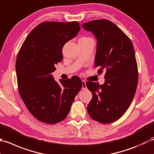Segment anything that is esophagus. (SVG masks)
Segmentation results:
<instances>
[{
  "label": "esophagus",
  "mask_w": 154,
  "mask_h": 154,
  "mask_svg": "<svg viewBox=\"0 0 154 154\" xmlns=\"http://www.w3.org/2000/svg\"><path fill=\"white\" fill-rule=\"evenodd\" d=\"M82 90H86V81L85 80H82Z\"/></svg>",
  "instance_id": "obj_1"
}]
</instances>
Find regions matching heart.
Masks as SVG:
<instances>
[{
	"label": "heart",
	"instance_id": "heart-1",
	"mask_svg": "<svg viewBox=\"0 0 154 154\" xmlns=\"http://www.w3.org/2000/svg\"><path fill=\"white\" fill-rule=\"evenodd\" d=\"M89 39H92V38H90L89 37H82L81 38H80V40H89Z\"/></svg>",
	"mask_w": 154,
	"mask_h": 154
}]
</instances>
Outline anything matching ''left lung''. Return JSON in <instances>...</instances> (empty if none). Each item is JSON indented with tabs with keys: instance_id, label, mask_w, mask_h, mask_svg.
<instances>
[{
	"instance_id": "8db88e82",
	"label": "left lung",
	"mask_w": 154,
	"mask_h": 154,
	"mask_svg": "<svg viewBox=\"0 0 154 154\" xmlns=\"http://www.w3.org/2000/svg\"><path fill=\"white\" fill-rule=\"evenodd\" d=\"M97 38L95 66L98 73L106 71L103 85L88 81L92 94L87 110L94 120L109 124L126 112L136 93L138 70L134 48L130 38L112 22L92 20L82 24Z\"/></svg>"
}]
</instances>
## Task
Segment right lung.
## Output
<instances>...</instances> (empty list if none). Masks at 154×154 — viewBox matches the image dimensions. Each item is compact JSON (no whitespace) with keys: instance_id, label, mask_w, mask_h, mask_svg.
I'll use <instances>...</instances> for the list:
<instances>
[{"instance_id":"right-lung-1","label":"right lung","mask_w":154,"mask_h":154,"mask_svg":"<svg viewBox=\"0 0 154 154\" xmlns=\"http://www.w3.org/2000/svg\"><path fill=\"white\" fill-rule=\"evenodd\" d=\"M80 30L79 23L43 22L25 39L16 61L18 90L28 110L38 120L54 124L64 120L82 87L73 76L54 80L51 73L63 59L62 48Z\"/></svg>"}]
</instances>
